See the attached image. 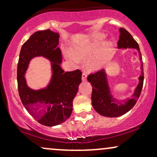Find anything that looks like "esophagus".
<instances>
[{"instance_id":"obj_1","label":"esophagus","mask_w":157,"mask_h":157,"mask_svg":"<svg viewBox=\"0 0 157 157\" xmlns=\"http://www.w3.org/2000/svg\"><path fill=\"white\" fill-rule=\"evenodd\" d=\"M86 77H87V75H86V73L83 71L82 72V80H86Z\"/></svg>"}]
</instances>
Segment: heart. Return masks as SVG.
<instances>
[{
  "label": "heart",
  "instance_id": "b5f03b06",
  "mask_svg": "<svg viewBox=\"0 0 157 157\" xmlns=\"http://www.w3.org/2000/svg\"><path fill=\"white\" fill-rule=\"evenodd\" d=\"M97 46H98V45L95 44H93L92 46H91L90 47L88 48L87 49L80 50V51L76 52V53H75L76 57H77V58H82V57H84L86 55H89V54L91 53V52H92L94 51V50H96V48H97Z\"/></svg>",
  "mask_w": 157,
  "mask_h": 157
}]
</instances>
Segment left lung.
I'll use <instances>...</instances> for the list:
<instances>
[{"mask_svg":"<svg viewBox=\"0 0 157 157\" xmlns=\"http://www.w3.org/2000/svg\"><path fill=\"white\" fill-rule=\"evenodd\" d=\"M120 39L117 46L119 48H134L138 50L140 55V60L142 62V74L139 79V82L133 98L124 102H117L113 99L109 91L105 71L100 69L95 72L90 73L87 77V80L91 82L92 86L91 93V103L95 111L104 117H117L125 114L134 107L141 94L144 81L143 62L139 45L132 35L125 29L120 28Z\"/></svg>","mask_w":157,"mask_h":157,"instance_id":"1","label":"left lung"}]
</instances>
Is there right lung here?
I'll list each match as a JSON object with an SVG mask.
<instances>
[{
    "label": "right lung",
    "mask_w": 157,
    "mask_h": 157,
    "mask_svg": "<svg viewBox=\"0 0 157 157\" xmlns=\"http://www.w3.org/2000/svg\"><path fill=\"white\" fill-rule=\"evenodd\" d=\"M58 44V33L49 29L36 32L21 47L17 63V89L21 102L39 123L46 126L60 125L71 116L73 100L82 82L80 69L64 72L61 68L62 55ZM36 56L49 59L53 70L48 87L38 91L27 86L23 75L30 60Z\"/></svg>",
    "instance_id": "add662e5"
}]
</instances>
